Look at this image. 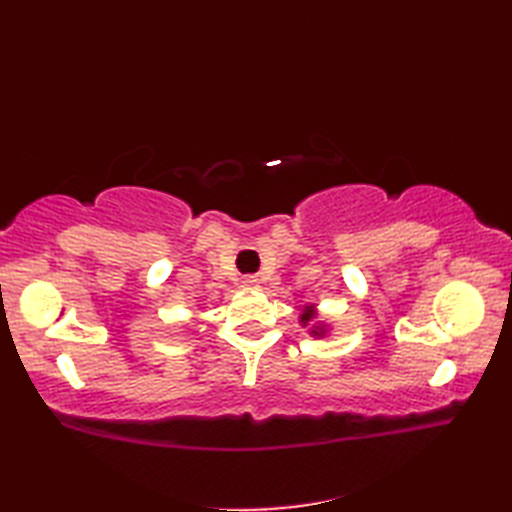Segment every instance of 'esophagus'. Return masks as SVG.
Segmentation results:
<instances>
[{
    "label": "esophagus",
    "instance_id": "34e87169",
    "mask_svg": "<svg viewBox=\"0 0 512 512\" xmlns=\"http://www.w3.org/2000/svg\"><path fill=\"white\" fill-rule=\"evenodd\" d=\"M242 286L246 290H255V288H259V279L257 277H244L242 279Z\"/></svg>",
    "mask_w": 512,
    "mask_h": 512
}]
</instances>
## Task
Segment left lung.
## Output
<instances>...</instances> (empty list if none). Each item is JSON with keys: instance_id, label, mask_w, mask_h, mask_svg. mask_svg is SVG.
Returning <instances> with one entry per match:
<instances>
[{"instance_id": "left-lung-1", "label": "left lung", "mask_w": 512, "mask_h": 512, "mask_svg": "<svg viewBox=\"0 0 512 512\" xmlns=\"http://www.w3.org/2000/svg\"><path fill=\"white\" fill-rule=\"evenodd\" d=\"M312 319H314V310H312V308H306V310H303V314H301V323L306 325V323H308V321H312ZM323 332H325L323 328H314V330H312V334H317V336H321Z\"/></svg>"}]
</instances>
